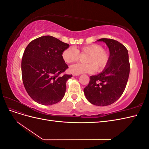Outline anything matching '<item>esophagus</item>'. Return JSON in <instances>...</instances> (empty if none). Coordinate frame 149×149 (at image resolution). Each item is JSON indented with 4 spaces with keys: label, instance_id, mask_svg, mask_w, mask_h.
<instances>
[{
    "label": "esophagus",
    "instance_id": "obj_1",
    "mask_svg": "<svg viewBox=\"0 0 149 149\" xmlns=\"http://www.w3.org/2000/svg\"><path fill=\"white\" fill-rule=\"evenodd\" d=\"M78 75H79L78 74H73V76H78Z\"/></svg>",
    "mask_w": 149,
    "mask_h": 149
}]
</instances>
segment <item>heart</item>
I'll use <instances>...</instances> for the list:
<instances>
[{
  "label": "heart",
  "instance_id": "obj_1",
  "mask_svg": "<svg viewBox=\"0 0 149 149\" xmlns=\"http://www.w3.org/2000/svg\"><path fill=\"white\" fill-rule=\"evenodd\" d=\"M79 53L87 54L84 61L86 63H76L70 67V71L73 74L84 73H91L96 70L102 71L109 64L110 60L109 52L104 49L100 44L93 43L81 48H76L70 47L65 49L61 53L63 60L67 63H71L79 59Z\"/></svg>",
  "mask_w": 149,
  "mask_h": 149
}]
</instances>
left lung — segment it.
<instances>
[{
	"label": "left lung",
	"instance_id": "1",
	"mask_svg": "<svg viewBox=\"0 0 149 149\" xmlns=\"http://www.w3.org/2000/svg\"><path fill=\"white\" fill-rule=\"evenodd\" d=\"M110 52L109 64L102 73L91 76L84 93L89 102L106 106L114 103L122 96L130 73L128 50L124 45L111 38H101Z\"/></svg>",
	"mask_w": 149,
	"mask_h": 149
}]
</instances>
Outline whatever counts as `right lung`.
I'll return each mask as SVG.
<instances>
[{"instance_id":"add662e5","label":"right lung","mask_w":149,"mask_h":149,"mask_svg":"<svg viewBox=\"0 0 149 149\" xmlns=\"http://www.w3.org/2000/svg\"><path fill=\"white\" fill-rule=\"evenodd\" d=\"M68 47V43L49 35L32 40L26 47L22 59V80L29 95L37 103L52 105L64 97L66 83L72 76L60 75L68 68L61 57Z\"/></svg>"}]
</instances>
